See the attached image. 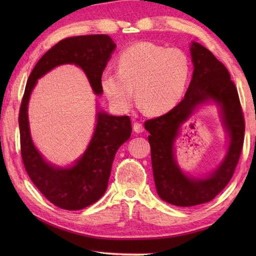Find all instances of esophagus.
<instances>
[{
	"mask_svg": "<svg viewBox=\"0 0 256 256\" xmlns=\"http://www.w3.org/2000/svg\"><path fill=\"white\" fill-rule=\"evenodd\" d=\"M134 130L136 131V134H141V132H143V131H144V126L142 125L141 122H136L134 124Z\"/></svg>",
	"mask_w": 256,
	"mask_h": 256,
	"instance_id": "esophagus-1",
	"label": "esophagus"
}]
</instances>
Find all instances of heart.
I'll return each mask as SVG.
<instances>
[{"mask_svg": "<svg viewBox=\"0 0 256 256\" xmlns=\"http://www.w3.org/2000/svg\"><path fill=\"white\" fill-rule=\"evenodd\" d=\"M191 72L188 54L152 42L131 46L118 58V72L106 69L100 85L110 104L127 111L138 102L150 114L166 113L180 102Z\"/></svg>", "mask_w": 256, "mask_h": 256, "instance_id": "b5f03b06", "label": "heart"}]
</instances>
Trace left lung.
<instances>
[{"label":"left lung","instance_id":"left-lung-1","mask_svg":"<svg viewBox=\"0 0 256 256\" xmlns=\"http://www.w3.org/2000/svg\"><path fill=\"white\" fill-rule=\"evenodd\" d=\"M190 52L194 69L184 99L166 114L144 124L150 132L152 166L158 194L166 202L180 207L207 203L226 188L238 164L244 138V118L238 92L226 67L198 42H192ZM208 101L220 106L230 138L229 148L220 168L208 176L189 178L174 160V142L192 111Z\"/></svg>","mask_w":256,"mask_h":256}]
</instances>
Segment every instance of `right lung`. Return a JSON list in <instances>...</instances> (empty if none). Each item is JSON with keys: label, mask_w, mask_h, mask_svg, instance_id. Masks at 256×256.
I'll use <instances>...</instances> for the list:
<instances>
[{"label": "right lung", "mask_w": 256, "mask_h": 256, "mask_svg": "<svg viewBox=\"0 0 256 256\" xmlns=\"http://www.w3.org/2000/svg\"><path fill=\"white\" fill-rule=\"evenodd\" d=\"M116 48L104 34L68 37L46 52L30 72L19 112L21 157L30 180L44 198L67 210H79L102 198L108 187L115 154L131 136L129 116L100 111L94 136L82 157L66 168L53 166L36 150L30 138L28 104L37 80L63 64L82 68L96 95L102 94L100 78Z\"/></svg>", "instance_id": "obj_1"}]
</instances>
